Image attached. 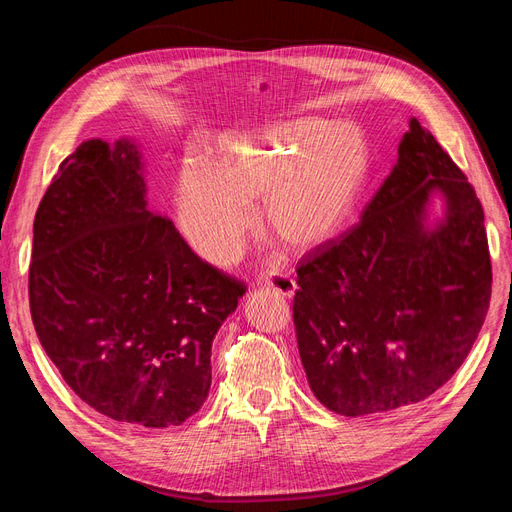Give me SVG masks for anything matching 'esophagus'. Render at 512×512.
Returning a JSON list of instances; mask_svg holds the SVG:
<instances>
[{
  "mask_svg": "<svg viewBox=\"0 0 512 512\" xmlns=\"http://www.w3.org/2000/svg\"><path fill=\"white\" fill-rule=\"evenodd\" d=\"M265 288H271L277 294H282V297L292 299L294 292H297V282L288 273H273L265 280Z\"/></svg>",
  "mask_w": 512,
  "mask_h": 512,
  "instance_id": "34e87169",
  "label": "esophagus"
}]
</instances>
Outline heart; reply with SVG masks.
<instances>
[{
    "mask_svg": "<svg viewBox=\"0 0 512 512\" xmlns=\"http://www.w3.org/2000/svg\"><path fill=\"white\" fill-rule=\"evenodd\" d=\"M185 160L175 181V215L194 252L230 267L260 222L292 254H312L339 237L369 175L359 128L322 117H292L220 134Z\"/></svg>",
    "mask_w": 512,
    "mask_h": 512,
    "instance_id": "obj_1",
    "label": "heart"
}]
</instances>
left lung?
<instances>
[{
	"label": "left lung",
	"mask_w": 512,
	"mask_h": 512,
	"mask_svg": "<svg viewBox=\"0 0 512 512\" xmlns=\"http://www.w3.org/2000/svg\"><path fill=\"white\" fill-rule=\"evenodd\" d=\"M408 126L361 224L297 271L292 312L309 389L342 416L436 393L466 361L489 309L483 207L421 121Z\"/></svg>",
	"instance_id": "8db88e82"
}]
</instances>
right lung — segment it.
<instances>
[{
    "mask_svg": "<svg viewBox=\"0 0 512 512\" xmlns=\"http://www.w3.org/2000/svg\"><path fill=\"white\" fill-rule=\"evenodd\" d=\"M245 288L149 211L132 136L83 141L34 220L29 307L61 378L100 414L162 429L203 408L211 344Z\"/></svg>",
    "mask_w": 512,
    "mask_h": 512,
    "instance_id": "obj_1",
    "label": "right lung"
}]
</instances>
